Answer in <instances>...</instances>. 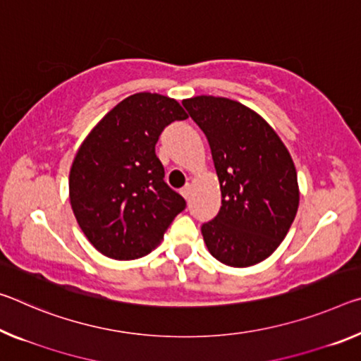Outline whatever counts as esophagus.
Here are the masks:
<instances>
[{"mask_svg":"<svg viewBox=\"0 0 361 361\" xmlns=\"http://www.w3.org/2000/svg\"><path fill=\"white\" fill-rule=\"evenodd\" d=\"M180 192H181V196L185 197L186 201H188V199L191 197V185H186V186H183Z\"/></svg>","mask_w":361,"mask_h":361,"instance_id":"obj_1","label":"esophagus"}]
</instances>
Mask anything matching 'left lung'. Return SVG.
<instances>
[{
  "label": "left lung",
  "instance_id": "left-lung-1",
  "mask_svg": "<svg viewBox=\"0 0 361 361\" xmlns=\"http://www.w3.org/2000/svg\"><path fill=\"white\" fill-rule=\"evenodd\" d=\"M183 106L207 136L220 181L221 207L202 225L204 243L228 267L257 265L283 243L299 209L294 160L271 125L241 102L202 94Z\"/></svg>",
  "mask_w": 361,
  "mask_h": 361
}]
</instances>
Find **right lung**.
Wrapping results in <instances>:
<instances>
[{"label": "right lung", "mask_w": 361, "mask_h": 361, "mask_svg": "<svg viewBox=\"0 0 361 361\" xmlns=\"http://www.w3.org/2000/svg\"><path fill=\"white\" fill-rule=\"evenodd\" d=\"M188 114L157 93H136L112 107L73 157L68 199L88 241L114 260H135L157 247L185 199L164 181L156 156L162 130Z\"/></svg>", "instance_id": "add662e5"}]
</instances>
